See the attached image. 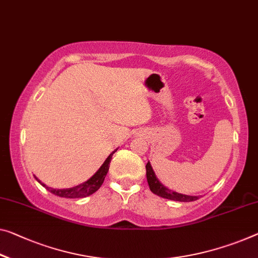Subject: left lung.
I'll list each match as a JSON object with an SVG mask.
<instances>
[{"label": "left lung", "instance_id": "8db88e82", "mask_svg": "<svg viewBox=\"0 0 258 258\" xmlns=\"http://www.w3.org/2000/svg\"><path fill=\"white\" fill-rule=\"evenodd\" d=\"M145 168H146V179H148L150 190H151L153 194H156V195L160 196L162 198H167V200H170V201H176V202H192V201H197L198 198H200V196L184 195V194L173 191V190L165 187V185L158 180V177L156 176V173H154L150 161H148Z\"/></svg>", "mask_w": 258, "mask_h": 258}]
</instances>
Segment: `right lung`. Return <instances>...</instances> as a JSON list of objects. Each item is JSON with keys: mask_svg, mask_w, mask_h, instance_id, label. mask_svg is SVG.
I'll return each mask as SVG.
<instances>
[{"mask_svg": "<svg viewBox=\"0 0 258 258\" xmlns=\"http://www.w3.org/2000/svg\"><path fill=\"white\" fill-rule=\"evenodd\" d=\"M116 150H114V151L110 153L108 157H107V159L104 161V164L101 165V167L99 168L88 181L83 182V183L76 185V187L67 188V189H54L51 187H48V185H46L45 183H42V182L39 180L37 176H34V179L37 180L39 183L42 185V187H45L47 190H48V191H50L51 194H54V195H56L58 197L84 198L86 196L92 195L93 192H96L97 190L101 187L102 182H104L105 177L107 175V172H108V169H109V162H110V160H112V156L116 152Z\"/></svg>", "mask_w": 258, "mask_h": 258, "instance_id": "obj_1", "label": "right lung"}]
</instances>
